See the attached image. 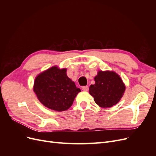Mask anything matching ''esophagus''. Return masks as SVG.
I'll list each match as a JSON object with an SVG mask.
<instances>
[{"mask_svg":"<svg viewBox=\"0 0 156 156\" xmlns=\"http://www.w3.org/2000/svg\"><path fill=\"white\" fill-rule=\"evenodd\" d=\"M82 90L84 92H87L88 90V87L86 86V87H82Z\"/></svg>","mask_w":156,"mask_h":156,"instance_id":"34e87169","label":"esophagus"}]
</instances>
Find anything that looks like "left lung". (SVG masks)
<instances>
[{"label": "left lung", "instance_id": "left-lung-1", "mask_svg": "<svg viewBox=\"0 0 156 156\" xmlns=\"http://www.w3.org/2000/svg\"><path fill=\"white\" fill-rule=\"evenodd\" d=\"M95 84L89 87V94L100 107L109 108L117 104L123 96L126 86L119 74L113 71H98Z\"/></svg>", "mask_w": 156, "mask_h": 156}]
</instances>
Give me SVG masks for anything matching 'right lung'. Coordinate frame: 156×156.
<instances>
[{
	"label": "right lung",
	"instance_id": "add662e5",
	"mask_svg": "<svg viewBox=\"0 0 156 156\" xmlns=\"http://www.w3.org/2000/svg\"><path fill=\"white\" fill-rule=\"evenodd\" d=\"M66 71V68L54 66L35 78L33 90L42 104L51 110L60 112L68 109L81 92L68 77Z\"/></svg>",
	"mask_w": 156,
	"mask_h": 156
}]
</instances>
